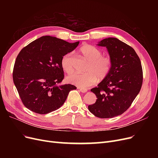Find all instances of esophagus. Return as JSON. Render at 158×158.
<instances>
[{
  "instance_id": "obj_1",
  "label": "esophagus",
  "mask_w": 158,
  "mask_h": 158,
  "mask_svg": "<svg viewBox=\"0 0 158 158\" xmlns=\"http://www.w3.org/2000/svg\"><path fill=\"white\" fill-rule=\"evenodd\" d=\"M78 89H80V91L82 93H85V92H87V89H84V88H78Z\"/></svg>"
}]
</instances>
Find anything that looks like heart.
I'll use <instances>...</instances> for the list:
<instances>
[{"instance_id":"heart-1","label":"heart","mask_w":158,"mask_h":158,"mask_svg":"<svg viewBox=\"0 0 158 158\" xmlns=\"http://www.w3.org/2000/svg\"><path fill=\"white\" fill-rule=\"evenodd\" d=\"M80 52L89 61L85 74L73 73L66 78L69 84L85 88L96 83L98 79L103 80L108 75L111 66L109 58L103 56L102 51L97 47L90 45H85L80 49ZM61 66L67 74L74 70L73 58L71 54L64 55L61 60Z\"/></svg>"}]
</instances>
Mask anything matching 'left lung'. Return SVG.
<instances>
[{"label": "left lung", "mask_w": 158, "mask_h": 158, "mask_svg": "<svg viewBox=\"0 0 158 158\" xmlns=\"http://www.w3.org/2000/svg\"><path fill=\"white\" fill-rule=\"evenodd\" d=\"M97 45L106 47L111 66L98 87L91 89L98 99L88 109L95 117L112 118L126 111L140 92L143 79L141 62L134 49L117 38H106Z\"/></svg>", "instance_id": "1"}]
</instances>
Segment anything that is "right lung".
Instances as JSON below:
<instances>
[{"label":"right lung","instance_id":"add662e5","mask_svg":"<svg viewBox=\"0 0 158 158\" xmlns=\"http://www.w3.org/2000/svg\"><path fill=\"white\" fill-rule=\"evenodd\" d=\"M78 44L46 35L21 50L14 64L13 80L28 109L39 114L55 111L64 104L70 91L76 89L72 84H58L64 78L62 58Z\"/></svg>","mask_w":158,"mask_h":158}]
</instances>
